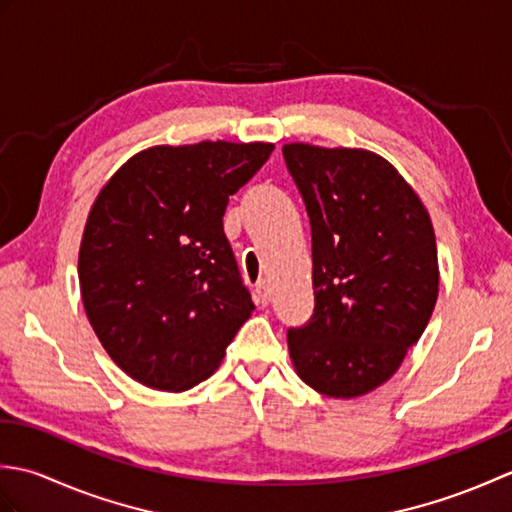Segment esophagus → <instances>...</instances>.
<instances>
[{"instance_id":"obj_1","label":"esophagus","mask_w":512,"mask_h":512,"mask_svg":"<svg viewBox=\"0 0 512 512\" xmlns=\"http://www.w3.org/2000/svg\"><path fill=\"white\" fill-rule=\"evenodd\" d=\"M253 297H255V303H257V306H262V308H266V306H268V301H270V290H268V284H266V281H257Z\"/></svg>"}]
</instances>
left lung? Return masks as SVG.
Wrapping results in <instances>:
<instances>
[{
    "label": "left lung",
    "mask_w": 512,
    "mask_h": 512,
    "mask_svg": "<svg viewBox=\"0 0 512 512\" xmlns=\"http://www.w3.org/2000/svg\"><path fill=\"white\" fill-rule=\"evenodd\" d=\"M312 231L314 312L288 330L306 385L330 398L369 394L418 343L438 299L429 213L405 178L365 149L284 145Z\"/></svg>",
    "instance_id": "obj_1"
}]
</instances>
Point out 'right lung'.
I'll list each match as a JSON object with an SVG mask.
<instances>
[{
    "label": "right lung",
    "mask_w": 512,
    "mask_h": 512,
    "mask_svg": "<svg viewBox=\"0 0 512 512\" xmlns=\"http://www.w3.org/2000/svg\"><path fill=\"white\" fill-rule=\"evenodd\" d=\"M273 149L226 140L151 147L94 200L79 250L83 306L105 352L138 383H202L255 310L222 217Z\"/></svg>",
    "instance_id": "obj_1"
}]
</instances>
